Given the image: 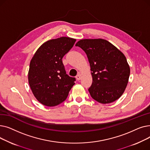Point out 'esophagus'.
<instances>
[{"label":"esophagus","mask_w":150,"mask_h":150,"mask_svg":"<svg viewBox=\"0 0 150 150\" xmlns=\"http://www.w3.org/2000/svg\"><path fill=\"white\" fill-rule=\"evenodd\" d=\"M76 80H80L81 78V74H78L76 76Z\"/></svg>","instance_id":"1"}]
</instances>
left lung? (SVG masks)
I'll list each match as a JSON object with an SVG mask.
<instances>
[{
  "mask_svg": "<svg viewBox=\"0 0 150 150\" xmlns=\"http://www.w3.org/2000/svg\"><path fill=\"white\" fill-rule=\"evenodd\" d=\"M82 49L89 62L92 83L88 91L102 104L112 103L123 93L130 74L124 54L103 39H85L75 44Z\"/></svg>",
  "mask_w": 150,
  "mask_h": 150,
  "instance_id": "8db88e82",
  "label": "left lung"
}]
</instances>
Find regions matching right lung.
I'll list each match as a JSON object with an SVG mask.
<instances>
[{
  "instance_id": "right-lung-1",
  "label": "right lung",
  "mask_w": 150,
  "mask_h": 150,
  "mask_svg": "<svg viewBox=\"0 0 150 150\" xmlns=\"http://www.w3.org/2000/svg\"><path fill=\"white\" fill-rule=\"evenodd\" d=\"M76 39H53L42 44L30 63L28 79L34 96L41 104L54 106L66 100L75 78L66 74L62 59Z\"/></svg>"
}]
</instances>
